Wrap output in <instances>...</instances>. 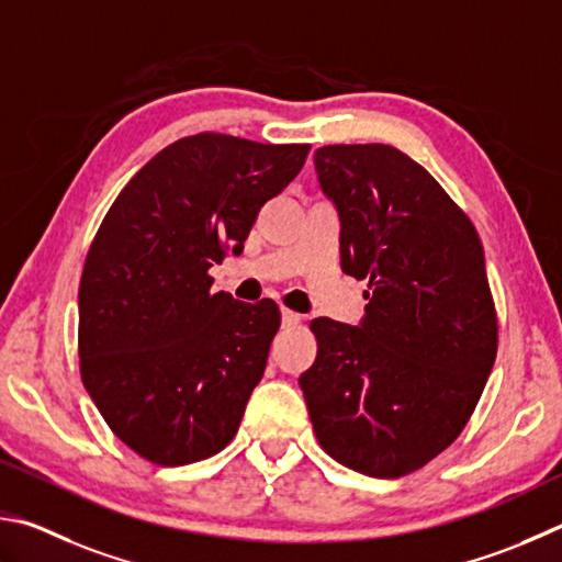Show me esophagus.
I'll use <instances>...</instances> for the list:
<instances>
[{"mask_svg":"<svg viewBox=\"0 0 562 562\" xmlns=\"http://www.w3.org/2000/svg\"><path fill=\"white\" fill-rule=\"evenodd\" d=\"M281 321H283V326H299L301 316H299V313L289 311V308H281Z\"/></svg>","mask_w":562,"mask_h":562,"instance_id":"esophagus-1","label":"esophagus"}]
</instances>
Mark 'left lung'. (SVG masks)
Here are the masks:
<instances>
[{"label": "left lung", "instance_id": "1", "mask_svg": "<svg viewBox=\"0 0 562 562\" xmlns=\"http://www.w3.org/2000/svg\"><path fill=\"white\" fill-rule=\"evenodd\" d=\"M318 182L340 216V266L366 279L360 326L316 318L299 378L338 464L400 479L441 454L474 412L498 348L484 249L469 216L397 147L326 145Z\"/></svg>", "mask_w": 562, "mask_h": 562}]
</instances>
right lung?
Returning <instances> with one entry per match:
<instances>
[{"mask_svg": "<svg viewBox=\"0 0 562 562\" xmlns=\"http://www.w3.org/2000/svg\"><path fill=\"white\" fill-rule=\"evenodd\" d=\"M311 145L182 137L135 172L88 249L78 286L81 380L113 435L157 467L234 439L281 326L279 306L212 291L261 206Z\"/></svg>", "mask_w": 562, "mask_h": 562, "instance_id": "right-lung-1", "label": "right lung"}]
</instances>
